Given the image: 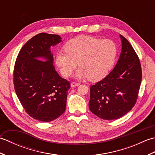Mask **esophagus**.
<instances>
[{"instance_id": "obj_1", "label": "esophagus", "mask_w": 155, "mask_h": 155, "mask_svg": "<svg viewBox=\"0 0 155 155\" xmlns=\"http://www.w3.org/2000/svg\"><path fill=\"white\" fill-rule=\"evenodd\" d=\"M78 85H80V83H76V82H72V83H71V87H77V86H78Z\"/></svg>"}]
</instances>
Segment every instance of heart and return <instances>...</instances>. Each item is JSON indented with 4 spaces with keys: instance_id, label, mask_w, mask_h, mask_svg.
I'll list each match as a JSON object with an SVG mask.
<instances>
[{
    "instance_id": "1",
    "label": "heart",
    "mask_w": 155,
    "mask_h": 155,
    "mask_svg": "<svg viewBox=\"0 0 155 155\" xmlns=\"http://www.w3.org/2000/svg\"><path fill=\"white\" fill-rule=\"evenodd\" d=\"M65 51H59L55 62L61 74L68 77L76 66L79 68L77 78H88L97 81L107 74L117 57V46L110 39H101L91 36H79L68 41Z\"/></svg>"
}]
</instances>
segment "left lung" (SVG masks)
I'll use <instances>...</instances> for the list:
<instances>
[{
  "label": "left lung",
  "mask_w": 155,
  "mask_h": 155,
  "mask_svg": "<svg viewBox=\"0 0 155 155\" xmlns=\"http://www.w3.org/2000/svg\"><path fill=\"white\" fill-rule=\"evenodd\" d=\"M122 49L115 67L90 88V110L104 120H114L135 104L142 80L140 62L134 48L120 35Z\"/></svg>",
  "instance_id": "1"
}]
</instances>
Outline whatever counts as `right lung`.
Instances as JSON below:
<instances>
[{
	"mask_svg": "<svg viewBox=\"0 0 155 155\" xmlns=\"http://www.w3.org/2000/svg\"><path fill=\"white\" fill-rule=\"evenodd\" d=\"M61 41L57 35L38 34L23 46L15 62L16 94L29 116L42 122L60 117L67 105L71 84L55 71L51 51Z\"/></svg>",
	"mask_w": 155,
	"mask_h": 155,
	"instance_id": "obj_1",
	"label": "right lung"
}]
</instances>
